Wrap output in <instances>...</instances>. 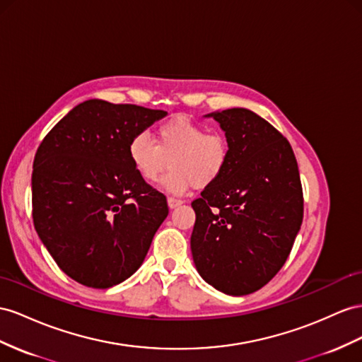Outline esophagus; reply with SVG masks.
I'll return each instance as SVG.
<instances>
[{"instance_id": "obj_1", "label": "esophagus", "mask_w": 362, "mask_h": 362, "mask_svg": "<svg viewBox=\"0 0 362 362\" xmlns=\"http://www.w3.org/2000/svg\"><path fill=\"white\" fill-rule=\"evenodd\" d=\"M182 200H179V199H174V197H168V206L170 208H177V206H180L182 205Z\"/></svg>"}]
</instances>
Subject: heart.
<instances>
[{
  "instance_id": "heart-1",
  "label": "heart",
  "mask_w": 362,
  "mask_h": 362,
  "mask_svg": "<svg viewBox=\"0 0 362 362\" xmlns=\"http://www.w3.org/2000/svg\"><path fill=\"white\" fill-rule=\"evenodd\" d=\"M230 145L223 133L209 129L187 116L173 117L156 128V142L146 133L136 134L128 144V159L139 177L148 183L165 175L162 187L183 194L191 187L206 188L225 171Z\"/></svg>"
}]
</instances>
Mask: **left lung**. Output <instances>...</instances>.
Listing matches in <instances>:
<instances>
[{"mask_svg": "<svg viewBox=\"0 0 362 362\" xmlns=\"http://www.w3.org/2000/svg\"><path fill=\"white\" fill-rule=\"evenodd\" d=\"M209 116L225 132L230 157L191 203V252L206 283L247 295L269 283L292 251L304 212L300 171L287 139L254 111Z\"/></svg>", "mask_w": 362, "mask_h": 362, "instance_id": "left-lung-1", "label": "left lung"}]
</instances>
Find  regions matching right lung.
I'll list each match as a JSON object with an SVG mask.
<instances>
[{
    "mask_svg": "<svg viewBox=\"0 0 362 362\" xmlns=\"http://www.w3.org/2000/svg\"><path fill=\"white\" fill-rule=\"evenodd\" d=\"M163 116V110L90 99L64 116L36 150L33 225L75 281L107 289L145 260L168 203L139 177L128 144Z\"/></svg>",
    "mask_w": 362,
    "mask_h": 362,
    "instance_id": "right-lung-1",
    "label": "right lung"
}]
</instances>
